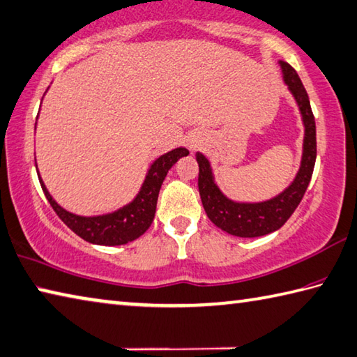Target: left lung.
Returning <instances> with one entry per match:
<instances>
[{
  "instance_id": "1",
  "label": "left lung",
  "mask_w": 357,
  "mask_h": 357,
  "mask_svg": "<svg viewBox=\"0 0 357 357\" xmlns=\"http://www.w3.org/2000/svg\"><path fill=\"white\" fill-rule=\"evenodd\" d=\"M280 66L283 71L284 84L295 98L305 126L303 155H301L300 169L292 183L271 200L258 202V204L233 202L224 196L218 188L208 158L204 153H196L199 163V192L206 216L220 230L233 236L258 238L277 231L292 216L312 177L315 157H317V141H315V119L311 104H309L307 93L297 71L283 60H280Z\"/></svg>"
}]
</instances>
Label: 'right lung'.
<instances>
[{"label":"right lung","mask_w":357,"mask_h":357,"mask_svg":"<svg viewBox=\"0 0 357 357\" xmlns=\"http://www.w3.org/2000/svg\"><path fill=\"white\" fill-rule=\"evenodd\" d=\"M188 153H190V151L185 149V147H177V149L158 157L147 171L143 186H141L137 197L130 204L119 208V210L102 214V216H77V214L66 211L46 190L38 169L37 174L40 185H42V190L52 210L77 236L98 245H123L139 238L151 227L153 216H155L160 188L167 171L177 163L178 158L186 157Z\"/></svg>","instance_id":"right-lung-1"}]
</instances>
